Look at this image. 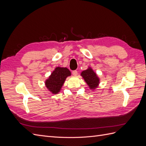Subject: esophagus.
<instances>
[{
	"label": "esophagus",
	"instance_id": "34e87169",
	"mask_svg": "<svg viewBox=\"0 0 146 146\" xmlns=\"http://www.w3.org/2000/svg\"><path fill=\"white\" fill-rule=\"evenodd\" d=\"M72 74L73 76H77L78 72L77 71V70H73V71L72 72Z\"/></svg>",
	"mask_w": 146,
	"mask_h": 146
}]
</instances>
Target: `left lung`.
Instances as JSON below:
<instances>
[{"instance_id":"left-lung-1","label":"left lung","mask_w":146,"mask_h":146,"mask_svg":"<svg viewBox=\"0 0 146 146\" xmlns=\"http://www.w3.org/2000/svg\"><path fill=\"white\" fill-rule=\"evenodd\" d=\"M81 76L84 78L87 85L89 86L90 89L94 90L98 86L100 82L99 78L92 68H89L88 69L83 70L81 73Z\"/></svg>"}]
</instances>
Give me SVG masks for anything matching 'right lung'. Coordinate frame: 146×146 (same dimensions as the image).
<instances>
[{
    "label": "right lung",
    "mask_w": 146,
    "mask_h": 146,
    "mask_svg": "<svg viewBox=\"0 0 146 146\" xmlns=\"http://www.w3.org/2000/svg\"><path fill=\"white\" fill-rule=\"evenodd\" d=\"M70 75L71 73L68 68L56 67L46 80V86L52 93L58 94L63 86L66 78Z\"/></svg>",
    "instance_id": "obj_1"
}]
</instances>
